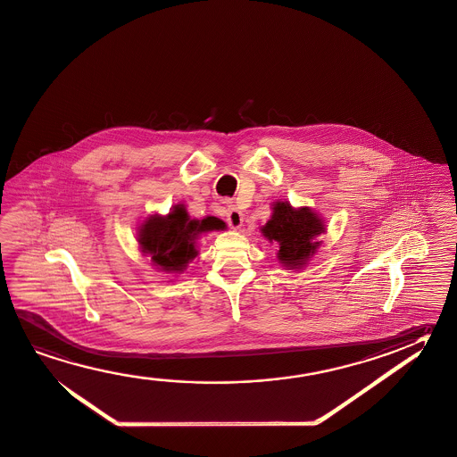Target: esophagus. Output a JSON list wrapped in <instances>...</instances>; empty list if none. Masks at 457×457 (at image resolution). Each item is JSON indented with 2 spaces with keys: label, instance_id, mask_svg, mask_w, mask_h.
<instances>
[{
  "label": "esophagus",
  "instance_id": "1",
  "mask_svg": "<svg viewBox=\"0 0 457 457\" xmlns=\"http://www.w3.org/2000/svg\"><path fill=\"white\" fill-rule=\"evenodd\" d=\"M227 222L232 227L233 230H238L243 225V214L232 204L227 209Z\"/></svg>",
  "mask_w": 457,
  "mask_h": 457
}]
</instances>
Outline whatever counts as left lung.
Returning a JSON list of instances; mask_svg holds the SVG:
<instances>
[{
  "label": "left lung",
  "instance_id": "left-lung-1",
  "mask_svg": "<svg viewBox=\"0 0 457 457\" xmlns=\"http://www.w3.org/2000/svg\"><path fill=\"white\" fill-rule=\"evenodd\" d=\"M325 230L323 219L312 209H295L287 202L275 203L270 220L261 228L267 240L278 245L277 257L289 270L305 267L320 246L317 237Z\"/></svg>",
  "mask_w": 457,
  "mask_h": 457
}]
</instances>
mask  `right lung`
<instances>
[{
    "label": "right lung",
    "mask_w": 457,
    "mask_h": 457,
    "mask_svg": "<svg viewBox=\"0 0 457 457\" xmlns=\"http://www.w3.org/2000/svg\"><path fill=\"white\" fill-rule=\"evenodd\" d=\"M224 220L208 216L190 219L184 204H176L168 216H150L139 230V246L160 270L180 273L192 262L198 251L196 240L202 233L225 230Z\"/></svg>",
    "instance_id": "1"
}]
</instances>
